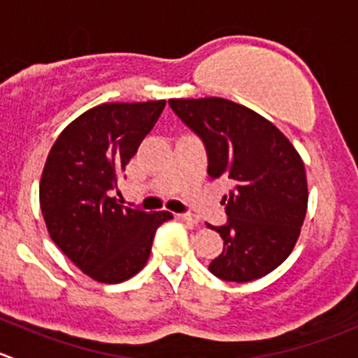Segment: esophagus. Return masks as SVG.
Here are the masks:
<instances>
[{
    "mask_svg": "<svg viewBox=\"0 0 358 358\" xmlns=\"http://www.w3.org/2000/svg\"><path fill=\"white\" fill-rule=\"evenodd\" d=\"M176 217L180 218L182 222H185V224L189 225H197L199 224V218L196 217V215H190V213H178Z\"/></svg>",
    "mask_w": 358,
    "mask_h": 358,
    "instance_id": "1",
    "label": "esophagus"
}]
</instances>
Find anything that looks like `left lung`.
<instances>
[{
  "label": "left lung",
  "instance_id": "1",
  "mask_svg": "<svg viewBox=\"0 0 358 358\" xmlns=\"http://www.w3.org/2000/svg\"><path fill=\"white\" fill-rule=\"evenodd\" d=\"M173 112L203 140L208 175L231 185L227 224L211 227L224 250L210 269L225 282L262 278L292 253L308 210L299 152L273 122L222 98L169 99Z\"/></svg>",
  "mask_w": 358,
  "mask_h": 358
}]
</instances>
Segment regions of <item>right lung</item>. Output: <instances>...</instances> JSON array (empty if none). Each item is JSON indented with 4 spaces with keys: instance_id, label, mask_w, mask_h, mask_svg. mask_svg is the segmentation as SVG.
<instances>
[{
    "instance_id": "right-lung-1",
    "label": "right lung",
    "mask_w": 358,
    "mask_h": 358,
    "mask_svg": "<svg viewBox=\"0 0 358 358\" xmlns=\"http://www.w3.org/2000/svg\"><path fill=\"white\" fill-rule=\"evenodd\" d=\"M166 101L105 103L64 127L48 152L40 208L50 239L80 271L120 283L141 271L169 211L124 206L110 196L117 178L157 122Z\"/></svg>"
}]
</instances>
